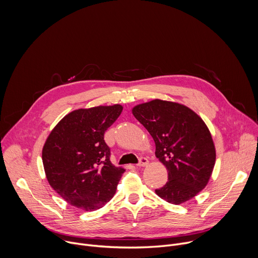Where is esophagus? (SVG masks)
<instances>
[{"label":"esophagus","instance_id":"obj_1","mask_svg":"<svg viewBox=\"0 0 258 258\" xmlns=\"http://www.w3.org/2000/svg\"><path fill=\"white\" fill-rule=\"evenodd\" d=\"M148 159H147L146 157H140V161H139V163L137 164V166H139V167H144V166H146L147 164H148Z\"/></svg>","mask_w":258,"mask_h":258}]
</instances>
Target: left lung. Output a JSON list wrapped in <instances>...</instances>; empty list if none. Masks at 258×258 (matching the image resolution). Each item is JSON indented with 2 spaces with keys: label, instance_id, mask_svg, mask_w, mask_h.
I'll return each mask as SVG.
<instances>
[{
  "label": "left lung",
  "instance_id": "1",
  "mask_svg": "<svg viewBox=\"0 0 258 258\" xmlns=\"http://www.w3.org/2000/svg\"><path fill=\"white\" fill-rule=\"evenodd\" d=\"M133 114L152 136L155 155L168 172L167 182L155 190L156 194L178 205L200 193L211 176L216 156L202 118L185 105L159 99L135 106Z\"/></svg>",
  "mask_w": 258,
  "mask_h": 258
}]
</instances>
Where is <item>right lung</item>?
<instances>
[{
  "mask_svg": "<svg viewBox=\"0 0 258 258\" xmlns=\"http://www.w3.org/2000/svg\"><path fill=\"white\" fill-rule=\"evenodd\" d=\"M121 111L119 104L78 109L49 135L42 153L46 176L70 205L93 211L114 196L124 169L110 161L104 134Z\"/></svg>",
  "mask_w": 258,
  "mask_h": 258,
  "instance_id": "obj_1",
  "label": "right lung"
}]
</instances>
